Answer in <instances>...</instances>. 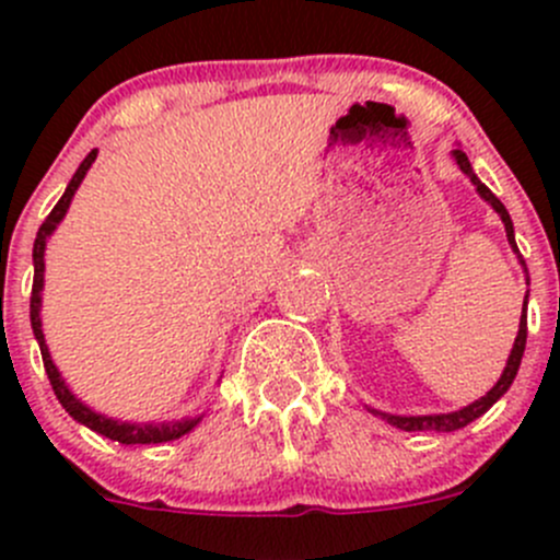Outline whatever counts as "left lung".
<instances>
[{
	"instance_id": "8db88e82",
	"label": "left lung",
	"mask_w": 560,
	"mask_h": 560,
	"mask_svg": "<svg viewBox=\"0 0 560 560\" xmlns=\"http://www.w3.org/2000/svg\"><path fill=\"white\" fill-rule=\"evenodd\" d=\"M453 160H455V165L460 167V173L466 175L468 180H471L474 189H477V195L482 197V200L488 202V206L493 208V211L501 217V222H504V230H506V241H510L512 252H515L517 259H521L523 273H525V284H528V270H525V259L521 257V252H517V244H515V224H512L510 211H506L504 202H501L499 197H495L493 191H490L488 186H485L482 180L477 178V173H474L471 162H468V156L463 154L460 145H455V149H453ZM525 306H528V292H525V298H523L521 325H517V336H515V343H512L510 358H506L504 371H501L499 382H495V385L490 387L488 393L482 395V398H477V400H474V404L463 406V409H457V411H444V415H389V411L371 409V406H369L371 415L382 417V420L389 422V425L400 428V431H439V433L460 431V428H466L468 422H474V420H477V417H482L485 411H488L490 406H493L495 400H499L501 395H504L506 389L512 387V382H515V376H517V369H521V360H523V352H525V336H528V314H525Z\"/></svg>"
}]
</instances>
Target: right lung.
Returning <instances> with one entry per match:
<instances>
[{
    "label": "right lung",
    "mask_w": 560,
    "mask_h": 560,
    "mask_svg": "<svg viewBox=\"0 0 560 560\" xmlns=\"http://www.w3.org/2000/svg\"><path fill=\"white\" fill-rule=\"evenodd\" d=\"M97 160V149L89 151L86 160L78 165L75 175L70 178L67 184L65 195L61 200L56 202L54 211L48 213L43 224L37 230V238H35V248H32V262H35V284H32V303H30V319H32V330H35V338L39 343V354H43V365H45V374H48L50 387H54L56 398L59 404L65 406L67 415L72 417L75 422L86 425L89 431L100 433V436L110 439V442L118 444H162V442H173V439H180L184 433H189L191 428H197V422L202 420V415L197 417H180V420H165V422H129V420H116V417H107L103 411L92 409L89 404H83L75 393H72L70 385L65 382L61 371L56 369L54 358L48 352V343H45V332H43V287H45V248H48V238L56 233V228L61 224V219L67 217L70 211V202L75 197L78 186L83 184L86 178L89 167L94 165Z\"/></svg>",
    "instance_id": "right-lung-1"
}]
</instances>
